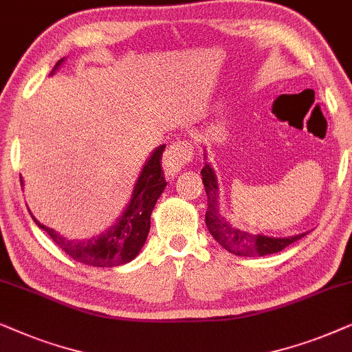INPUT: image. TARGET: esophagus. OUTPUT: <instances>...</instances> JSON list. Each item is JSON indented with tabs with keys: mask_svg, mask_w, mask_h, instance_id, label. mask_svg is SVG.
<instances>
[{
	"mask_svg": "<svg viewBox=\"0 0 352 352\" xmlns=\"http://www.w3.org/2000/svg\"><path fill=\"white\" fill-rule=\"evenodd\" d=\"M193 159V149L185 140H177L170 143L164 153L162 167L167 175H177V172L182 170V167L186 166Z\"/></svg>",
	"mask_w": 352,
	"mask_h": 352,
	"instance_id": "esophagus-1",
	"label": "esophagus"
}]
</instances>
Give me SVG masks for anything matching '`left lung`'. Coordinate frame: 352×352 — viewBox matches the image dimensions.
<instances>
[{
  "label": "left lung",
  "instance_id": "8db88e82",
  "mask_svg": "<svg viewBox=\"0 0 352 352\" xmlns=\"http://www.w3.org/2000/svg\"><path fill=\"white\" fill-rule=\"evenodd\" d=\"M203 175V184L208 195V210H206V225H208L210 235L219 243L223 250L235 256L243 257H259L280 252L285 248L298 241L299 238L306 236L307 233H299L294 236L287 238H274L265 235H254V233L245 232L241 228H236L227 219L220 214L219 210V186L217 177L210 167V164L206 162L201 168Z\"/></svg>",
  "mask_w": 352,
  "mask_h": 352
}]
</instances>
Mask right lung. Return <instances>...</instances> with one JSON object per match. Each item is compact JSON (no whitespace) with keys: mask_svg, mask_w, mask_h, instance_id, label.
<instances>
[{"mask_svg":"<svg viewBox=\"0 0 352 352\" xmlns=\"http://www.w3.org/2000/svg\"><path fill=\"white\" fill-rule=\"evenodd\" d=\"M64 59L58 60L53 72ZM51 72V74H53ZM166 144L154 149L142 168L137 184L133 186L132 199L117 222L106 233L90 240H69L53 228L40 223L34 215L32 219L41 230L48 233L51 240L74 261L93 267H117L133 261L142 251L151 225V212L156 201L162 195L167 182L161 168L162 153ZM21 185L22 179H21Z\"/></svg>","mask_w":352,"mask_h":352,"instance_id":"right-lung-1","label":"right lung"}]
</instances>
